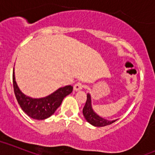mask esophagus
Returning <instances> with one entry per match:
<instances>
[{
  "mask_svg": "<svg viewBox=\"0 0 155 155\" xmlns=\"http://www.w3.org/2000/svg\"><path fill=\"white\" fill-rule=\"evenodd\" d=\"M84 87V85L82 83H77V84H75V86H74V91H80L82 90L83 88Z\"/></svg>",
  "mask_w": 155,
  "mask_h": 155,
  "instance_id": "esophagus-1",
  "label": "esophagus"
}]
</instances>
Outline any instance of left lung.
Returning a JSON list of instances; mask_svg holds the SVG:
<instances>
[{"mask_svg":"<svg viewBox=\"0 0 155 155\" xmlns=\"http://www.w3.org/2000/svg\"><path fill=\"white\" fill-rule=\"evenodd\" d=\"M83 114H84L85 119L87 120V121L95 127H104V126L110 125L115 122L116 120H117V119L114 120H109L105 119V118L97 115L92 109L91 97L90 94H87V102L83 109Z\"/></svg>","mask_w":155,"mask_h":155,"instance_id":"left-lung-1","label":"left lung"}]
</instances>
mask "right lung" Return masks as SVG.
<instances>
[{
  "label": "right lung",
  "instance_id": "1",
  "mask_svg": "<svg viewBox=\"0 0 155 155\" xmlns=\"http://www.w3.org/2000/svg\"><path fill=\"white\" fill-rule=\"evenodd\" d=\"M14 93L19 106L30 117L35 120H45L53 115L61 106L64 97L71 93L73 87L65 86L58 89L51 94L40 98H33L27 96L19 90L15 82V72L12 74Z\"/></svg>",
  "mask_w": 155,
  "mask_h": 155
}]
</instances>
